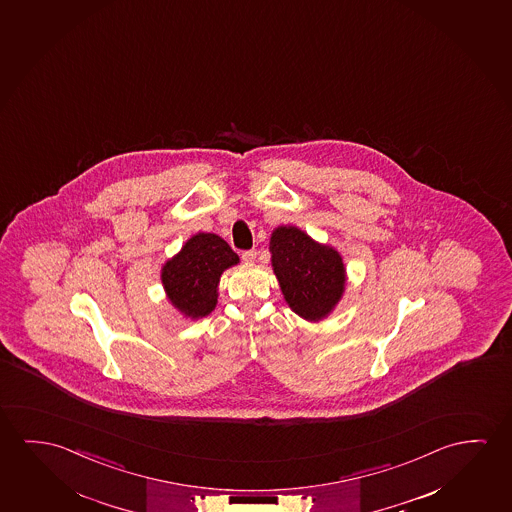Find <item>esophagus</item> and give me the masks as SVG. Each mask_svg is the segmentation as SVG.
Segmentation results:
<instances>
[{"label":"esophagus","mask_w":512,"mask_h":512,"mask_svg":"<svg viewBox=\"0 0 512 512\" xmlns=\"http://www.w3.org/2000/svg\"><path fill=\"white\" fill-rule=\"evenodd\" d=\"M241 257H243L244 262H253L257 259V250H246Z\"/></svg>","instance_id":"obj_1"}]
</instances>
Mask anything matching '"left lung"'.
<instances>
[{
    "instance_id": "obj_1",
    "label": "left lung",
    "mask_w": 512,
    "mask_h": 512,
    "mask_svg": "<svg viewBox=\"0 0 512 512\" xmlns=\"http://www.w3.org/2000/svg\"><path fill=\"white\" fill-rule=\"evenodd\" d=\"M269 252L287 305L307 321L328 317L346 289L340 253L292 225L273 230Z\"/></svg>"
}]
</instances>
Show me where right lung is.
Masks as SVG:
<instances>
[{"label":"right lung","mask_w":512,"mask_h":512,"mask_svg":"<svg viewBox=\"0 0 512 512\" xmlns=\"http://www.w3.org/2000/svg\"><path fill=\"white\" fill-rule=\"evenodd\" d=\"M237 262L239 257L227 241L216 234L198 232L161 269L166 296L184 317L202 319L216 308L223 271Z\"/></svg>","instance_id":"add662e5"}]
</instances>
